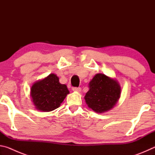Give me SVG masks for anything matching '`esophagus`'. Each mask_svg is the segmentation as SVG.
<instances>
[{"instance_id": "1", "label": "esophagus", "mask_w": 155, "mask_h": 155, "mask_svg": "<svg viewBox=\"0 0 155 155\" xmlns=\"http://www.w3.org/2000/svg\"><path fill=\"white\" fill-rule=\"evenodd\" d=\"M72 90L74 91H78V92H80L81 91V87H74L72 88Z\"/></svg>"}]
</instances>
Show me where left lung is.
Segmentation results:
<instances>
[{
	"mask_svg": "<svg viewBox=\"0 0 155 155\" xmlns=\"http://www.w3.org/2000/svg\"><path fill=\"white\" fill-rule=\"evenodd\" d=\"M121 88L116 81L98 74L90 83V90L85 100L88 107L97 113H103L113 108L119 99Z\"/></svg>",
	"mask_w": 155,
	"mask_h": 155,
	"instance_id": "8db88e82",
	"label": "left lung"
}]
</instances>
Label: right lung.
<instances>
[{"label":"right lung","mask_w":155,"mask_h":155,"mask_svg":"<svg viewBox=\"0 0 155 155\" xmlns=\"http://www.w3.org/2000/svg\"><path fill=\"white\" fill-rule=\"evenodd\" d=\"M68 94L67 86L60 83L59 78L54 74L35 83L31 90L35 108L45 112L58 108Z\"/></svg>","instance_id":"right-lung-1"}]
</instances>
